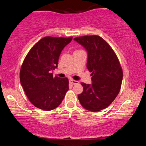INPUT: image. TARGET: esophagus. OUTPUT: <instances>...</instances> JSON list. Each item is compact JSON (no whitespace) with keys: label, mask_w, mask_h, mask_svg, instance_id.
<instances>
[{"label":"esophagus","mask_w":146,"mask_h":146,"mask_svg":"<svg viewBox=\"0 0 146 146\" xmlns=\"http://www.w3.org/2000/svg\"><path fill=\"white\" fill-rule=\"evenodd\" d=\"M70 82L71 84H72L73 85H75V84H79V82L77 81V80H70Z\"/></svg>","instance_id":"obj_1"}]
</instances>
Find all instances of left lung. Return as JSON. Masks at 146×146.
Returning <instances> with one entry per match:
<instances>
[{
    "instance_id": "8db88e82",
    "label": "left lung",
    "mask_w": 146,
    "mask_h": 146,
    "mask_svg": "<svg viewBox=\"0 0 146 146\" xmlns=\"http://www.w3.org/2000/svg\"><path fill=\"white\" fill-rule=\"evenodd\" d=\"M88 52L87 68L92 84L81 83L83 92L78 96L81 105L90 111L108 107L121 88L123 72L116 54L102 38L97 35L74 38Z\"/></svg>"
}]
</instances>
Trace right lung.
I'll return each mask as SVG.
<instances>
[{
	"mask_svg": "<svg viewBox=\"0 0 146 146\" xmlns=\"http://www.w3.org/2000/svg\"><path fill=\"white\" fill-rule=\"evenodd\" d=\"M72 37L46 36L30 50L20 71V80L30 102L38 108L49 111L60 104L68 90V79L53 77L64 48Z\"/></svg>",
	"mask_w": 146,
	"mask_h": 146,
	"instance_id": "add662e5",
	"label": "right lung"
}]
</instances>
